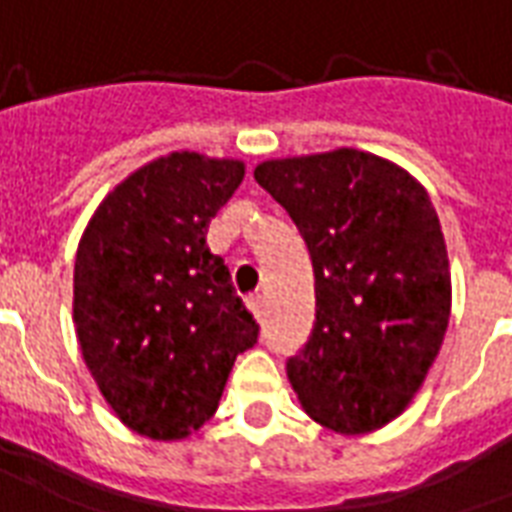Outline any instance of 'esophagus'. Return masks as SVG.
I'll list each match as a JSON object with an SVG mask.
<instances>
[{
  "mask_svg": "<svg viewBox=\"0 0 512 512\" xmlns=\"http://www.w3.org/2000/svg\"><path fill=\"white\" fill-rule=\"evenodd\" d=\"M246 306H249V312L255 314L257 323H263V317H266V301H263V295H252V298L246 301Z\"/></svg>",
  "mask_w": 512,
  "mask_h": 512,
  "instance_id": "34e87169",
  "label": "esophagus"
}]
</instances>
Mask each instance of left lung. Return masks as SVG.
<instances>
[{"mask_svg":"<svg viewBox=\"0 0 512 512\" xmlns=\"http://www.w3.org/2000/svg\"><path fill=\"white\" fill-rule=\"evenodd\" d=\"M255 179L312 257L314 328L287 361L301 407L336 434L382 429L410 407L448 331V246L429 192L358 149L266 160Z\"/></svg>","mask_w":512,"mask_h":512,"instance_id":"8db88e82","label":"left lung"}]
</instances>
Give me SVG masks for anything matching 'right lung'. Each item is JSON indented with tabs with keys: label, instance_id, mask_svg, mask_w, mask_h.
Instances as JSON below:
<instances>
[{
	"label": "right lung",
	"instance_id": "right-lung-1",
	"mask_svg": "<svg viewBox=\"0 0 512 512\" xmlns=\"http://www.w3.org/2000/svg\"><path fill=\"white\" fill-rule=\"evenodd\" d=\"M241 160L173 151L105 195L75 252L73 323L116 418L173 442L219 407L257 323L206 246L208 222L244 181Z\"/></svg>",
	"mask_w": 512,
	"mask_h": 512
}]
</instances>
